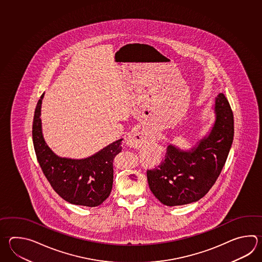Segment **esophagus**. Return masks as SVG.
<instances>
[{"mask_svg":"<svg viewBox=\"0 0 262 262\" xmlns=\"http://www.w3.org/2000/svg\"><path fill=\"white\" fill-rule=\"evenodd\" d=\"M148 142V137L143 132H135L127 138V144L133 147H140L145 145Z\"/></svg>","mask_w":262,"mask_h":262,"instance_id":"34e87169","label":"esophagus"}]
</instances>
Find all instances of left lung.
Segmentation results:
<instances>
[{
	"label": "left lung",
	"mask_w": 262,
	"mask_h": 262,
	"mask_svg": "<svg viewBox=\"0 0 262 262\" xmlns=\"http://www.w3.org/2000/svg\"><path fill=\"white\" fill-rule=\"evenodd\" d=\"M216 119L208 137L192 152L169 145L164 159L147 170L150 190L167 206L197 202L213 187L224 167L233 136L234 120L229 101L219 93L214 106Z\"/></svg>",
	"instance_id": "8db88e82"
}]
</instances>
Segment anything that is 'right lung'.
Returning a JSON list of instances; mask_svg holds the SVG:
<instances>
[{"label": "right lung", "instance_id": "1", "mask_svg": "<svg viewBox=\"0 0 262 262\" xmlns=\"http://www.w3.org/2000/svg\"><path fill=\"white\" fill-rule=\"evenodd\" d=\"M35 108L32 141L39 165L49 184L66 202L95 207L109 197L114 179V159L122 151V139L109 144L95 155L84 160L59 158L46 144L41 128V104Z\"/></svg>", "mask_w": 262, "mask_h": 262}]
</instances>
